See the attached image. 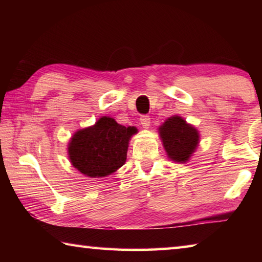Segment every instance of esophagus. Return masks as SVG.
I'll return each instance as SVG.
<instances>
[{"mask_svg":"<svg viewBox=\"0 0 262 262\" xmlns=\"http://www.w3.org/2000/svg\"><path fill=\"white\" fill-rule=\"evenodd\" d=\"M140 122L143 128H149L150 126V117L149 115H141Z\"/></svg>","mask_w":262,"mask_h":262,"instance_id":"1","label":"esophagus"}]
</instances>
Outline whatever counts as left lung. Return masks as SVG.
<instances>
[{
    "instance_id": "left-lung-1",
    "label": "left lung",
    "mask_w": 262,
    "mask_h": 262,
    "mask_svg": "<svg viewBox=\"0 0 262 262\" xmlns=\"http://www.w3.org/2000/svg\"><path fill=\"white\" fill-rule=\"evenodd\" d=\"M159 134L168 157L179 163L187 162L199 143L198 130L178 115L167 119Z\"/></svg>"
}]
</instances>
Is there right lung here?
<instances>
[{
    "label": "right lung",
    "instance_id": "obj_1",
    "mask_svg": "<svg viewBox=\"0 0 262 262\" xmlns=\"http://www.w3.org/2000/svg\"><path fill=\"white\" fill-rule=\"evenodd\" d=\"M134 133V127L126 128L112 118H100L95 126L73 136L68 148L70 162L91 178L113 173L125 164L128 142Z\"/></svg>",
    "mask_w": 262,
    "mask_h": 262
}]
</instances>
